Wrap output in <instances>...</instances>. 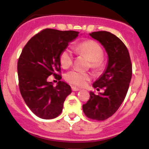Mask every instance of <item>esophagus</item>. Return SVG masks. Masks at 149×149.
Returning a JSON list of instances; mask_svg holds the SVG:
<instances>
[{"label":"esophagus","instance_id":"obj_1","mask_svg":"<svg viewBox=\"0 0 149 149\" xmlns=\"http://www.w3.org/2000/svg\"><path fill=\"white\" fill-rule=\"evenodd\" d=\"M71 88H72V91H80V90H81L80 88H78V87L73 86L71 87Z\"/></svg>","mask_w":149,"mask_h":149}]
</instances>
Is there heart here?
<instances>
[{
  "mask_svg": "<svg viewBox=\"0 0 149 149\" xmlns=\"http://www.w3.org/2000/svg\"><path fill=\"white\" fill-rule=\"evenodd\" d=\"M76 49L80 53L86 55L91 61L93 68H99L102 65L103 49L101 46L94 40H86L76 46ZM73 52L69 48H65L60 55V62L63 68H68L73 63ZM90 75L78 70L69 71L65 75V79L70 84L76 86H84L90 79Z\"/></svg>",
  "mask_w": 149,
  "mask_h": 149,
  "instance_id": "obj_1",
  "label": "heart"
}]
</instances>
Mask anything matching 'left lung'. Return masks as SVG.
I'll return each instance as SVG.
<instances>
[{
  "mask_svg": "<svg viewBox=\"0 0 149 149\" xmlns=\"http://www.w3.org/2000/svg\"><path fill=\"white\" fill-rule=\"evenodd\" d=\"M89 35L104 47L108 61L104 71L93 84L97 91H104L99 94L90 91L89 100L82 108L88 118L104 120L115 113L125 98L132 77L131 61L126 46L115 34L100 31Z\"/></svg>",
  "mask_w": 149,
  "mask_h": 149,
  "instance_id": "obj_1",
  "label": "left lung"
}]
</instances>
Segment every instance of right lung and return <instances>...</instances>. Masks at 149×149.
I'll use <instances>...</instances> for the list:
<instances>
[{"label": "right lung", "mask_w": 149, "mask_h": 149, "mask_svg": "<svg viewBox=\"0 0 149 149\" xmlns=\"http://www.w3.org/2000/svg\"><path fill=\"white\" fill-rule=\"evenodd\" d=\"M78 31L46 29L31 37L19 58L17 65L21 94L31 112L42 119H53L61 113L71 88L61 81L60 55ZM53 74L59 81L56 87L47 81Z\"/></svg>", "instance_id": "add662e5"}]
</instances>
